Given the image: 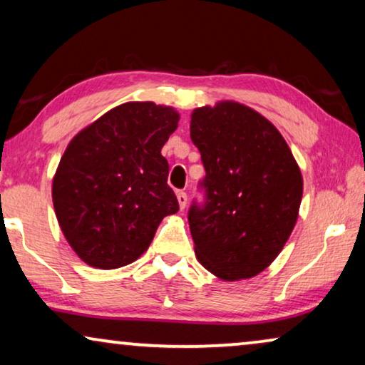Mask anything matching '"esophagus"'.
Here are the masks:
<instances>
[{"label": "esophagus", "mask_w": 365, "mask_h": 365, "mask_svg": "<svg viewBox=\"0 0 365 365\" xmlns=\"http://www.w3.org/2000/svg\"><path fill=\"white\" fill-rule=\"evenodd\" d=\"M176 197H178V202H179V207H181V211L184 207H186V204H187V194L184 192V191H178V194H176Z\"/></svg>", "instance_id": "esophagus-1"}]
</instances>
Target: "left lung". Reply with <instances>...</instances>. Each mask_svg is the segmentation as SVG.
Wrapping results in <instances>:
<instances>
[{"instance_id":"obj_1","label":"left lung","mask_w":365,"mask_h":365,"mask_svg":"<svg viewBox=\"0 0 365 365\" xmlns=\"http://www.w3.org/2000/svg\"><path fill=\"white\" fill-rule=\"evenodd\" d=\"M206 169L204 207L189 211L197 261L222 281L251 279L286 246L302 201V174L277 128L256 109L219 101L191 114Z\"/></svg>"}]
</instances>
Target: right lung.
Here are the masks:
<instances>
[{
  "mask_svg": "<svg viewBox=\"0 0 365 365\" xmlns=\"http://www.w3.org/2000/svg\"><path fill=\"white\" fill-rule=\"evenodd\" d=\"M179 113L129 101L81 129L53 176L59 227L78 257L96 269L128 266L148 251L159 222L179 211L161 149Z\"/></svg>",
  "mask_w": 365,
  "mask_h": 365,
  "instance_id": "1",
  "label": "right lung"
}]
</instances>
